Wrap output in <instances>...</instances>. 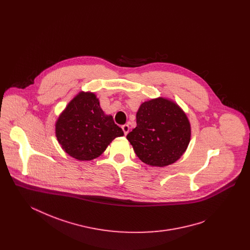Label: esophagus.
Returning a JSON list of instances; mask_svg holds the SVG:
<instances>
[{"mask_svg":"<svg viewBox=\"0 0 250 250\" xmlns=\"http://www.w3.org/2000/svg\"><path fill=\"white\" fill-rule=\"evenodd\" d=\"M122 129L124 131L125 135H127V133L129 132V125H122Z\"/></svg>","mask_w":250,"mask_h":250,"instance_id":"1","label":"esophagus"}]
</instances>
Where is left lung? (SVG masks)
Wrapping results in <instances>:
<instances>
[{
    "label": "left lung",
    "mask_w": 250,
    "mask_h": 250,
    "mask_svg": "<svg viewBox=\"0 0 250 250\" xmlns=\"http://www.w3.org/2000/svg\"><path fill=\"white\" fill-rule=\"evenodd\" d=\"M190 135V124L184 111L175 103L160 97L141 105L137 126L126 138L145 164L165 167L185 153Z\"/></svg>",
    "instance_id": "obj_1"
}]
</instances>
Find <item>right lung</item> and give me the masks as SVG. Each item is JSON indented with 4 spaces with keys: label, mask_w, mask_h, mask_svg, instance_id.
<instances>
[{
    "label": "right lung",
    "mask_w": 250,
    "mask_h": 250,
    "mask_svg": "<svg viewBox=\"0 0 250 250\" xmlns=\"http://www.w3.org/2000/svg\"><path fill=\"white\" fill-rule=\"evenodd\" d=\"M124 132L111 115H105L92 93H81L67 105L56 123V137L62 148L78 160H92L101 155Z\"/></svg>",
    "instance_id": "right-lung-1"
}]
</instances>
